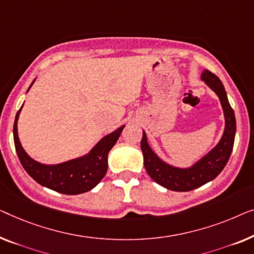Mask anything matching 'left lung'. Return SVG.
<instances>
[{
  "mask_svg": "<svg viewBox=\"0 0 254 254\" xmlns=\"http://www.w3.org/2000/svg\"><path fill=\"white\" fill-rule=\"evenodd\" d=\"M201 78L220 98L224 117H226L224 133L213 151H210L205 158H202L192 168L180 169V168L170 167L162 162L149 148L145 132L142 133L140 147L144 154L145 169L153 181L171 191H191L214 180L226 167L233 152L236 134V119L234 110L228 101L223 84L209 70L203 71Z\"/></svg>",
  "mask_w": 254,
  "mask_h": 254,
  "instance_id": "left-lung-1",
  "label": "left lung"
}]
</instances>
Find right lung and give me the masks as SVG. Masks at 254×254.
<instances>
[{
    "label": "right lung",
    "mask_w": 254,
    "mask_h": 254,
    "mask_svg": "<svg viewBox=\"0 0 254 254\" xmlns=\"http://www.w3.org/2000/svg\"><path fill=\"white\" fill-rule=\"evenodd\" d=\"M20 109L13 124V141L21 166L35 182L64 194L84 193L100 183L108 169V153L120 138L124 126L102 138L87 156L57 166H45L31 159L21 147L17 133Z\"/></svg>",
    "instance_id": "add662e5"
}]
</instances>
